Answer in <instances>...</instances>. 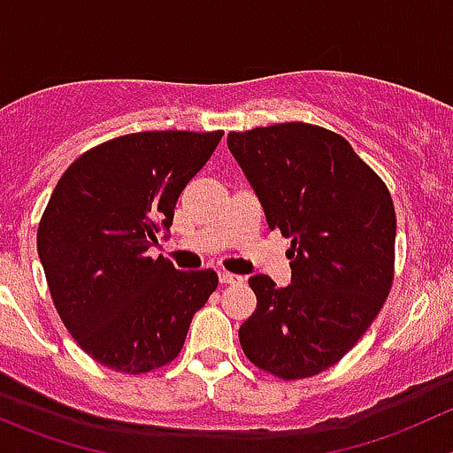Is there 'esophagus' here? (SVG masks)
Segmentation results:
<instances>
[{"mask_svg":"<svg viewBox=\"0 0 453 453\" xmlns=\"http://www.w3.org/2000/svg\"><path fill=\"white\" fill-rule=\"evenodd\" d=\"M219 282L222 284H242L244 278L242 275L229 273V271H219Z\"/></svg>","mask_w":453,"mask_h":453,"instance_id":"esophagus-1","label":"esophagus"}]
</instances>
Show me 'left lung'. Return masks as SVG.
<instances>
[{
    "instance_id": "8db88e82",
    "label": "left lung",
    "mask_w": 453,
    "mask_h": 453,
    "mask_svg": "<svg viewBox=\"0 0 453 453\" xmlns=\"http://www.w3.org/2000/svg\"><path fill=\"white\" fill-rule=\"evenodd\" d=\"M229 150L265 209L291 238V284L249 278L257 309L242 351L282 378L316 376L358 342L394 280L395 211L385 182L347 140L303 122L229 133Z\"/></svg>"
}]
</instances>
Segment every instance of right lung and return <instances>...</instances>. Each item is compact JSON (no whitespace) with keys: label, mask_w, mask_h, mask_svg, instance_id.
<instances>
[{"label":"right lung","mask_w":453,"mask_h":453,"mask_svg":"<svg viewBox=\"0 0 453 453\" xmlns=\"http://www.w3.org/2000/svg\"><path fill=\"white\" fill-rule=\"evenodd\" d=\"M224 131H144L86 150L59 178L37 229L55 309L90 358L124 373L165 367L218 287L213 269L149 256Z\"/></svg>","instance_id":"add662e5"}]
</instances>
